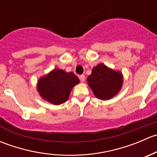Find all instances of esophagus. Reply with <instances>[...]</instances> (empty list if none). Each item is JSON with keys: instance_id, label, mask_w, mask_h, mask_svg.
Here are the masks:
<instances>
[{"instance_id": "34e87169", "label": "esophagus", "mask_w": 157, "mask_h": 157, "mask_svg": "<svg viewBox=\"0 0 157 157\" xmlns=\"http://www.w3.org/2000/svg\"><path fill=\"white\" fill-rule=\"evenodd\" d=\"M80 80H81V82L85 81V75H83V74L80 75Z\"/></svg>"}]
</instances>
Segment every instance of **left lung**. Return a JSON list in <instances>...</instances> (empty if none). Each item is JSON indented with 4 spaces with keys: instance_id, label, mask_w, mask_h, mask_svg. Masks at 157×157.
Returning <instances> with one entry per match:
<instances>
[{
    "instance_id": "8db88e82",
    "label": "left lung",
    "mask_w": 157,
    "mask_h": 157,
    "mask_svg": "<svg viewBox=\"0 0 157 157\" xmlns=\"http://www.w3.org/2000/svg\"><path fill=\"white\" fill-rule=\"evenodd\" d=\"M87 83L98 99L108 100L118 94L121 89L123 76L120 71L99 64L92 70L87 77Z\"/></svg>"
}]
</instances>
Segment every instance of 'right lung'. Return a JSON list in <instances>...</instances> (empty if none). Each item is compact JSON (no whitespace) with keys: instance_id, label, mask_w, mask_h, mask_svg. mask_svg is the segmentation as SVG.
<instances>
[{"instance_id":"obj_1","label":"right lung","mask_w":157,"mask_h":157,"mask_svg":"<svg viewBox=\"0 0 157 157\" xmlns=\"http://www.w3.org/2000/svg\"><path fill=\"white\" fill-rule=\"evenodd\" d=\"M79 83L80 80L74 73L54 69L38 80L37 90L42 99L60 105L67 100L72 88Z\"/></svg>"}]
</instances>
